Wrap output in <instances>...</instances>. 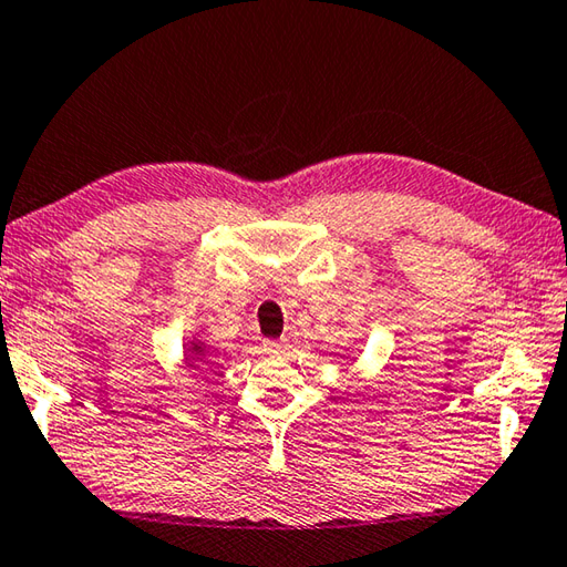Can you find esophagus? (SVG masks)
<instances>
[{"label": "esophagus", "instance_id": "1", "mask_svg": "<svg viewBox=\"0 0 567 567\" xmlns=\"http://www.w3.org/2000/svg\"><path fill=\"white\" fill-rule=\"evenodd\" d=\"M264 349L268 353H284L286 351V343L284 341H264Z\"/></svg>", "mask_w": 567, "mask_h": 567}]
</instances>
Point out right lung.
Here are the masks:
<instances>
[{
  "label": "right lung",
  "instance_id": "obj_1",
  "mask_svg": "<svg viewBox=\"0 0 567 567\" xmlns=\"http://www.w3.org/2000/svg\"><path fill=\"white\" fill-rule=\"evenodd\" d=\"M206 351H208V346L204 343L202 336H192V341L186 343V355L192 363H202L206 359Z\"/></svg>",
  "mask_w": 567,
  "mask_h": 567
}]
</instances>
